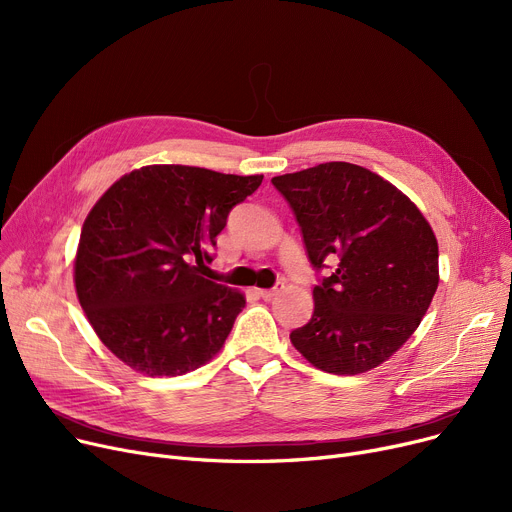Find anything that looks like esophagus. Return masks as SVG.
I'll list each match as a JSON object with an SVG mask.
<instances>
[{"label":"esophagus","instance_id":"obj_1","mask_svg":"<svg viewBox=\"0 0 512 512\" xmlns=\"http://www.w3.org/2000/svg\"><path fill=\"white\" fill-rule=\"evenodd\" d=\"M282 288H284V284H282V282H278L274 288H263V290H257V292H259V297H261V299L270 301V299H274V297H276V294H278Z\"/></svg>","mask_w":512,"mask_h":512}]
</instances>
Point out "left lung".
<instances>
[{
    "mask_svg": "<svg viewBox=\"0 0 512 512\" xmlns=\"http://www.w3.org/2000/svg\"><path fill=\"white\" fill-rule=\"evenodd\" d=\"M313 270L309 324L290 332L317 369L357 375L384 363L421 324L438 288V240L417 205L361 166L328 161L272 178Z\"/></svg>",
    "mask_w": 512,
    "mask_h": 512,
    "instance_id": "obj_1",
    "label": "left lung"
}]
</instances>
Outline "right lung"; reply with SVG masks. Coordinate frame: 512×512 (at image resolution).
<instances>
[{
  "instance_id": "1",
  "label": "right lung",
  "mask_w": 512,
  "mask_h": 512,
  "mask_svg": "<svg viewBox=\"0 0 512 512\" xmlns=\"http://www.w3.org/2000/svg\"><path fill=\"white\" fill-rule=\"evenodd\" d=\"M261 180L145 166L95 203L80 232L76 294L95 334L128 367L182 375L220 351L247 303L201 274L228 213Z\"/></svg>"
}]
</instances>
